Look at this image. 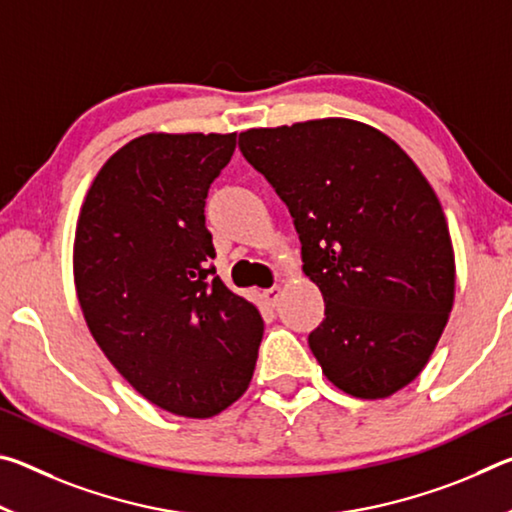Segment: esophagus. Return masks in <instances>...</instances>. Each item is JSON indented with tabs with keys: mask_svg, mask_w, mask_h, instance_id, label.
Segmentation results:
<instances>
[{
	"mask_svg": "<svg viewBox=\"0 0 512 512\" xmlns=\"http://www.w3.org/2000/svg\"><path fill=\"white\" fill-rule=\"evenodd\" d=\"M280 287H277V284H275V287H271V289H264V300L268 302V305H271V307H275V302H277V298H280Z\"/></svg>",
	"mask_w": 512,
	"mask_h": 512,
	"instance_id": "esophagus-1",
	"label": "esophagus"
}]
</instances>
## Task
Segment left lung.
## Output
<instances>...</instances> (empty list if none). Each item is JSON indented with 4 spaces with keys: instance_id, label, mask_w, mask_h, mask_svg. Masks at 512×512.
<instances>
[{
    "instance_id": "1",
    "label": "left lung",
    "mask_w": 512,
    "mask_h": 512,
    "mask_svg": "<svg viewBox=\"0 0 512 512\" xmlns=\"http://www.w3.org/2000/svg\"><path fill=\"white\" fill-rule=\"evenodd\" d=\"M244 158L287 203L302 271L325 300L309 348L336 388L384 400L427 366L454 305L447 219L400 144L327 117L239 135Z\"/></svg>"
}]
</instances>
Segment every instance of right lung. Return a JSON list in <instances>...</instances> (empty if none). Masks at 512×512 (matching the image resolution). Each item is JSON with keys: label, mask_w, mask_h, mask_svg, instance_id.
<instances>
[{"label": "right lung", "mask_w": 512, "mask_h": 512, "mask_svg": "<svg viewBox=\"0 0 512 512\" xmlns=\"http://www.w3.org/2000/svg\"><path fill=\"white\" fill-rule=\"evenodd\" d=\"M237 133H146L110 155L74 237L85 323L119 375L160 409L212 418L253 379L264 320L214 275L207 189Z\"/></svg>", "instance_id": "right-lung-1"}]
</instances>
